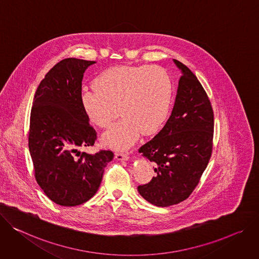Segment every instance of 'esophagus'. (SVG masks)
<instances>
[{
	"label": "esophagus",
	"mask_w": 259,
	"mask_h": 259,
	"mask_svg": "<svg viewBox=\"0 0 259 259\" xmlns=\"http://www.w3.org/2000/svg\"><path fill=\"white\" fill-rule=\"evenodd\" d=\"M115 158H116L117 160H120V161H122V160H127V159H128V154H126V153H121V152H117V153H115Z\"/></svg>",
	"instance_id": "1"
}]
</instances>
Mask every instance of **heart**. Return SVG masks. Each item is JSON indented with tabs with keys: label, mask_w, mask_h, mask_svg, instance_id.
<instances>
[{
	"label": "heart",
	"mask_w": 259,
	"mask_h": 259,
	"mask_svg": "<svg viewBox=\"0 0 259 259\" xmlns=\"http://www.w3.org/2000/svg\"><path fill=\"white\" fill-rule=\"evenodd\" d=\"M93 90L83 91L81 104L89 119L99 127H108L102 137L104 145L123 150L140 135L154 134L169 112L173 84L167 72L157 66L114 67L101 73Z\"/></svg>",
	"instance_id": "heart-1"
}]
</instances>
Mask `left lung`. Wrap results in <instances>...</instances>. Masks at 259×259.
I'll use <instances>...</instances> for the list:
<instances>
[{
  "mask_svg": "<svg viewBox=\"0 0 259 259\" xmlns=\"http://www.w3.org/2000/svg\"><path fill=\"white\" fill-rule=\"evenodd\" d=\"M182 76L173 111L162 130L139 152L156 163V176L138 186L143 198L157 207L186 199L206 169L212 153L214 115L209 98L195 75L173 60Z\"/></svg>",
  "mask_w": 259,
  "mask_h": 259,
  "instance_id": "8db88e82",
  "label": "left lung"
}]
</instances>
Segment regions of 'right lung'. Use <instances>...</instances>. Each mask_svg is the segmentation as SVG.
Returning <instances> with one entry per match:
<instances>
[{"label": "right lung", "instance_id": "right-lung-1", "mask_svg": "<svg viewBox=\"0 0 259 259\" xmlns=\"http://www.w3.org/2000/svg\"><path fill=\"white\" fill-rule=\"evenodd\" d=\"M96 62L66 59L39 84L30 121L28 149L35 176L44 193L57 205L75 207L98 191L111 151L95 154L79 148L94 146L97 133L81 104L84 72Z\"/></svg>", "mask_w": 259, "mask_h": 259}]
</instances>
